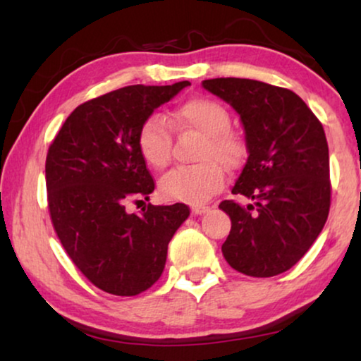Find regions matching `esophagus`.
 Listing matches in <instances>:
<instances>
[{
	"label": "esophagus",
	"mask_w": 361,
	"mask_h": 361,
	"mask_svg": "<svg viewBox=\"0 0 361 361\" xmlns=\"http://www.w3.org/2000/svg\"><path fill=\"white\" fill-rule=\"evenodd\" d=\"M210 210L209 205H197V207H192V214L194 215H204L207 212Z\"/></svg>",
	"instance_id": "obj_1"
}]
</instances>
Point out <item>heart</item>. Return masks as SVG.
I'll return each instance as SVG.
<instances>
[{
    "label": "heart",
    "instance_id": "b5f03b06",
    "mask_svg": "<svg viewBox=\"0 0 361 361\" xmlns=\"http://www.w3.org/2000/svg\"><path fill=\"white\" fill-rule=\"evenodd\" d=\"M226 108L212 98H192L171 113L169 118L152 113L137 131V149L147 164L164 169L171 162V125L177 130L199 131L204 136L197 159L199 164L180 166L161 179L162 195L185 204H204L225 184L226 171H236L248 157V145L230 128Z\"/></svg>",
    "mask_w": 361,
    "mask_h": 361
}]
</instances>
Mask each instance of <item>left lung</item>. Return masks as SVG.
I'll return each mask as SVG.
<instances>
[{
	"label": "left lung",
	"mask_w": 361,
	"mask_h": 361,
	"mask_svg": "<svg viewBox=\"0 0 361 361\" xmlns=\"http://www.w3.org/2000/svg\"><path fill=\"white\" fill-rule=\"evenodd\" d=\"M202 85L238 113L250 154L231 192L253 204H220L231 220L221 245L225 259L253 278L284 273L307 253L329 216V146L322 123L288 88L235 77Z\"/></svg>",
	"instance_id": "left-lung-1"
}]
</instances>
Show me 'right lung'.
I'll return each mask as SVG.
<instances>
[{"label":"right lung","mask_w":361,"mask_h":361,"mask_svg":"<svg viewBox=\"0 0 361 361\" xmlns=\"http://www.w3.org/2000/svg\"><path fill=\"white\" fill-rule=\"evenodd\" d=\"M190 82L130 85L78 105L49 146V214L61 243L98 289L136 295L164 271L167 245L190 210L151 205L128 214L130 202L149 200L154 180L137 149L142 121Z\"/></svg>","instance_id":"add662e5"}]
</instances>
